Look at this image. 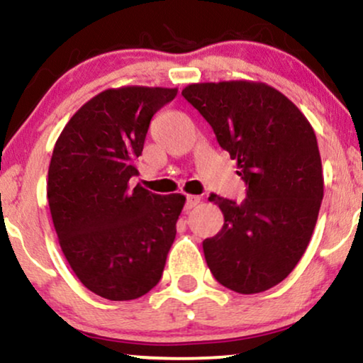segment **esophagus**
Listing matches in <instances>:
<instances>
[{"label":"esophagus","mask_w":363,"mask_h":363,"mask_svg":"<svg viewBox=\"0 0 363 363\" xmlns=\"http://www.w3.org/2000/svg\"><path fill=\"white\" fill-rule=\"evenodd\" d=\"M201 203V197L199 196H194V194H189L186 197V209H192L196 208L197 204Z\"/></svg>","instance_id":"1"}]
</instances>
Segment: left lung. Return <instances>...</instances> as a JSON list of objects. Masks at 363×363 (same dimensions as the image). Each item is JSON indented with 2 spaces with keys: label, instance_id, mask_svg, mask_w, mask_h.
Wrapping results in <instances>:
<instances>
[{
  "label": "left lung",
  "instance_id": "left-lung-1",
  "mask_svg": "<svg viewBox=\"0 0 363 363\" xmlns=\"http://www.w3.org/2000/svg\"><path fill=\"white\" fill-rule=\"evenodd\" d=\"M182 95L213 127L246 184L241 203L211 194L221 231L203 241L213 277L253 295L273 288L303 256L323 199L313 127L281 91L261 82L192 84Z\"/></svg>",
  "mask_w": 363,
  "mask_h": 363
}]
</instances>
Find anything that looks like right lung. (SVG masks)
I'll return each instance as SVG.
<instances>
[{"mask_svg": "<svg viewBox=\"0 0 363 363\" xmlns=\"http://www.w3.org/2000/svg\"><path fill=\"white\" fill-rule=\"evenodd\" d=\"M176 95L137 85L100 91L55 144L47 196L60 247L84 286L107 300L152 290L176 238L186 197L128 189L150 118Z\"/></svg>", "mask_w": 363, "mask_h": 363, "instance_id": "right-lung-1", "label": "right lung"}]
</instances>
